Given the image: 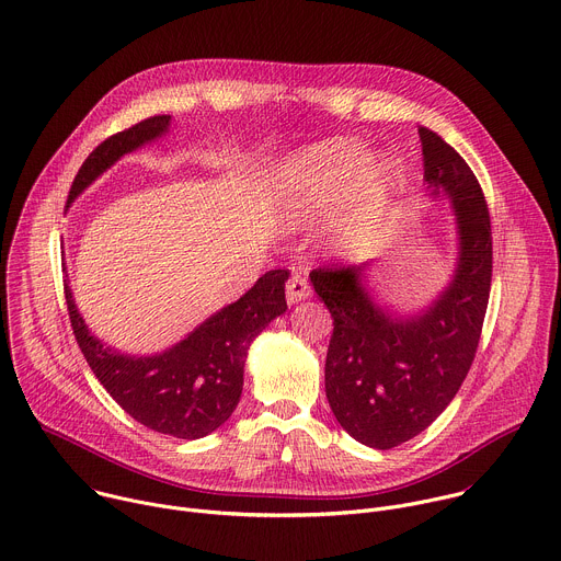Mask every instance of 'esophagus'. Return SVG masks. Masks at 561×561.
Returning <instances> with one entry per match:
<instances>
[{"label":"esophagus","mask_w":561,"mask_h":561,"mask_svg":"<svg viewBox=\"0 0 561 561\" xmlns=\"http://www.w3.org/2000/svg\"><path fill=\"white\" fill-rule=\"evenodd\" d=\"M310 295V284L304 275H293L288 282H286V299L288 304H297L301 299H306Z\"/></svg>","instance_id":"esophagus-1"}]
</instances>
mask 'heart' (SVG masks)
<instances>
[{
  "label": "heart",
  "instance_id": "heart-1",
  "mask_svg": "<svg viewBox=\"0 0 561 561\" xmlns=\"http://www.w3.org/2000/svg\"><path fill=\"white\" fill-rule=\"evenodd\" d=\"M399 182L401 169L394 160H369L360 145L339 140L312 147L286 167L284 201L297 218L332 216L354 192L350 225L369 231L383 218Z\"/></svg>",
  "mask_w": 561,
  "mask_h": 561
}]
</instances>
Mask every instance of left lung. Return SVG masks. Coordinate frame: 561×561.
I'll list each match as a JSON object with an SVG mask.
<instances>
[{"instance_id": "obj_1", "label": "left lung", "mask_w": 561, "mask_h": 561, "mask_svg": "<svg viewBox=\"0 0 561 561\" xmlns=\"http://www.w3.org/2000/svg\"><path fill=\"white\" fill-rule=\"evenodd\" d=\"M427 190L456 209L460 257L449 288L421 314L392 317L360 286L365 266H319L314 293L332 314L325 397L339 425L375 449L425 432L473 363L491 290L493 242L482 186L465 158L421 127Z\"/></svg>"}]
</instances>
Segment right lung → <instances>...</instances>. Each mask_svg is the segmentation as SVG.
<instances>
[{"label": "right lung", "instance_id": "obj_1", "mask_svg": "<svg viewBox=\"0 0 561 561\" xmlns=\"http://www.w3.org/2000/svg\"><path fill=\"white\" fill-rule=\"evenodd\" d=\"M171 116H149L105 138L81 164L68 205L123 153L167 131ZM286 268L262 275L236 304L222 308L190 336L156 356H127L94 339L64 284L77 343L107 394L140 425L173 438L196 440L229 421L240 403L244 360L253 339L286 312Z\"/></svg>", "mask_w": 561, "mask_h": 561}]
</instances>
